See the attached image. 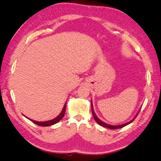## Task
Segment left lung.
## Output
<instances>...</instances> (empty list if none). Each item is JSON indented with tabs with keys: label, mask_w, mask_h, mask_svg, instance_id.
Listing matches in <instances>:
<instances>
[{
	"label": "left lung",
	"mask_w": 161,
	"mask_h": 161,
	"mask_svg": "<svg viewBox=\"0 0 161 161\" xmlns=\"http://www.w3.org/2000/svg\"><path fill=\"white\" fill-rule=\"evenodd\" d=\"M91 104H92V114H93V116H94V119H95V121H96L97 122V124H99V125H101V126H103V127H106V128H108V129H121V128H123V127H124V126H126V125L129 124L130 123H131V122L134 121V119H135V118H134V119H133L132 120V121H129V122H128V123H126V124H122V125H119V126H111V125H108V124H105L104 122L102 121L100 119H99L97 118V116H96V114H95L94 111L93 106H92V103H91Z\"/></svg>",
	"instance_id": "left-lung-1"
}]
</instances>
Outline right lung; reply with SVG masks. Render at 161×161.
<instances>
[{
	"instance_id": "right-lung-1",
	"label": "right lung",
	"mask_w": 161,
	"mask_h": 161,
	"mask_svg": "<svg viewBox=\"0 0 161 161\" xmlns=\"http://www.w3.org/2000/svg\"><path fill=\"white\" fill-rule=\"evenodd\" d=\"M66 104H67V102L65 103V104L63 107V109H62V112L59 114V115L58 116H57L56 118H54V119H52L50 121H45V122H39V121H33V120L32 119H30L32 122H33L34 124L38 125V126H51V125H53L54 124L58 123L59 122L60 120L63 118V116H64V114H65V111H66Z\"/></svg>"
}]
</instances>
